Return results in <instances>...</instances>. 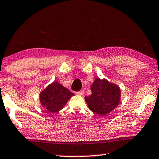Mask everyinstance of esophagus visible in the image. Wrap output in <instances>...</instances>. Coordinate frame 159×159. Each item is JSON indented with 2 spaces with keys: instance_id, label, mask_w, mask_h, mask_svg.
<instances>
[{
  "instance_id": "34e87169",
  "label": "esophagus",
  "mask_w": 159,
  "mask_h": 159,
  "mask_svg": "<svg viewBox=\"0 0 159 159\" xmlns=\"http://www.w3.org/2000/svg\"><path fill=\"white\" fill-rule=\"evenodd\" d=\"M76 94H77V95H82L84 94V90H80V91L76 92Z\"/></svg>"
}]
</instances>
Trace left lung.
<instances>
[{
	"label": "left lung",
	"mask_w": 159,
	"mask_h": 159,
	"mask_svg": "<svg viewBox=\"0 0 159 159\" xmlns=\"http://www.w3.org/2000/svg\"><path fill=\"white\" fill-rule=\"evenodd\" d=\"M91 95L85 97V101L90 111L96 114H108L118 106L120 101V89L106 79L96 78L91 86Z\"/></svg>",
	"instance_id": "8db88e82"
}]
</instances>
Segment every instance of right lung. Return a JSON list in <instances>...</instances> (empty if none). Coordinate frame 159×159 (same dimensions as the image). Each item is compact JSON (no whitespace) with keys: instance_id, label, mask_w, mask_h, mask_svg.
<instances>
[{"instance_id":"obj_1","label":"right lung","mask_w":159,"mask_h":159,"mask_svg":"<svg viewBox=\"0 0 159 159\" xmlns=\"http://www.w3.org/2000/svg\"><path fill=\"white\" fill-rule=\"evenodd\" d=\"M73 95L74 94L69 89L57 82H54L41 92L40 101L48 112H56L65 106Z\"/></svg>"}]
</instances>
